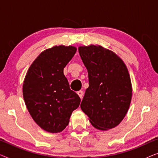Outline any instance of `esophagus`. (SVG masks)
Listing matches in <instances>:
<instances>
[{"mask_svg": "<svg viewBox=\"0 0 158 158\" xmlns=\"http://www.w3.org/2000/svg\"><path fill=\"white\" fill-rule=\"evenodd\" d=\"M77 94L79 96L80 98H81V99L83 98V90H79V91L77 92Z\"/></svg>", "mask_w": 158, "mask_h": 158, "instance_id": "obj_1", "label": "esophagus"}]
</instances>
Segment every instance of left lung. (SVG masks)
Returning a JSON list of instances; mask_svg holds the SVG:
<instances>
[{
    "label": "left lung",
    "mask_w": 158,
    "mask_h": 158,
    "mask_svg": "<svg viewBox=\"0 0 158 158\" xmlns=\"http://www.w3.org/2000/svg\"><path fill=\"white\" fill-rule=\"evenodd\" d=\"M78 52L89 81L81 104L82 111L96 128H114L130 105L132 89L128 70L115 53L101 46L80 47Z\"/></svg>",
    "instance_id": "left-lung-1"
}]
</instances>
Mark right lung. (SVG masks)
<instances>
[{"instance_id": "obj_1", "label": "right lung", "mask_w": 158, "mask_h": 158, "mask_svg": "<svg viewBox=\"0 0 158 158\" xmlns=\"http://www.w3.org/2000/svg\"><path fill=\"white\" fill-rule=\"evenodd\" d=\"M76 50L74 47L61 45L42 52L30 66L23 81V96L28 111L34 122L49 132L65 129L71 114L81 103L63 73Z\"/></svg>"}]
</instances>
